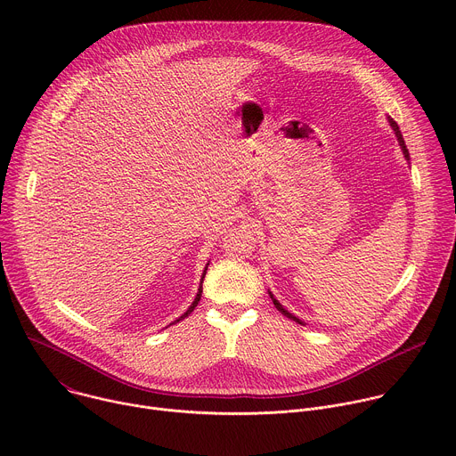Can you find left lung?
Returning a JSON list of instances; mask_svg holds the SVG:
<instances>
[{"label":"left lung","mask_w":456,"mask_h":456,"mask_svg":"<svg viewBox=\"0 0 456 456\" xmlns=\"http://www.w3.org/2000/svg\"><path fill=\"white\" fill-rule=\"evenodd\" d=\"M389 122H392V126H394V129H395V135H397V139H399V144H401V148H403V151H404V155H406V159H410V153H408V150H406V144H404V139H403V135H401V132H399V126H397V122L395 120H392V118H389ZM273 301H274V305H276V308L283 314V315H287L289 319H292V321H296V322H299V324H303L297 317H294L292 314H289L274 297H273Z\"/></svg>","instance_id":"1"}]
</instances>
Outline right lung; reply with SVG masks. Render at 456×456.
I'll use <instances>...</instances> for the list:
<instances>
[{"label": "right lung", "mask_w": 456, "mask_h": 456, "mask_svg": "<svg viewBox=\"0 0 456 456\" xmlns=\"http://www.w3.org/2000/svg\"><path fill=\"white\" fill-rule=\"evenodd\" d=\"M206 271H208V267H206ZM206 271H204V276H202V281H204V278H206ZM202 281H200V289H199V294H197V297H194V301H192V305L189 306V310L183 314V315H180L176 321H182V319H185L192 310H194V306L199 305V301H200V297H202Z\"/></svg>", "instance_id": "obj_1"}]
</instances>
